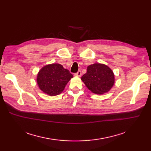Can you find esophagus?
Segmentation results:
<instances>
[{"instance_id": "obj_1", "label": "esophagus", "mask_w": 151, "mask_h": 151, "mask_svg": "<svg viewBox=\"0 0 151 151\" xmlns=\"http://www.w3.org/2000/svg\"><path fill=\"white\" fill-rule=\"evenodd\" d=\"M75 75H76V76H79V77H80V76L82 75V72L79 70L78 72H77V73H76Z\"/></svg>"}]
</instances>
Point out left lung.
Returning <instances> with one entry per match:
<instances>
[{
	"label": "left lung",
	"mask_w": 151,
	"mask_h": 151,
	"mask_svg": "<svg viewBox=\"0 0 151 151\" xmlns=\"http://www.w3.org/2000/svg\"><path fill=\"white\" fill-rule=\"evenodd\" d=\"M81 79L87 88L98 94L107 93L115 83V77L110 68L101 63L88 66L87 72L82 76Z\"/></svg>",
	"instance_id": "left-lung-1"
}]
</instances>
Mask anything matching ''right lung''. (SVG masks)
<instances>
[{
  "mask_svg": "<svg viewBox=\"0 0 151 151\" xmlns=\"http://www.w3.org/2000/svg\"><path fill=\"white\" fill-rule=\"evenodd\" d=\"M73 76L58 63L43 67L38 73L37 83L40 89L50 96L60 94Z\"/></svg>",
  "mask_w": 151,
  "mask_h": 151,
  "instance_id": "1",
  "label": "right lung"
}]
</instances>
